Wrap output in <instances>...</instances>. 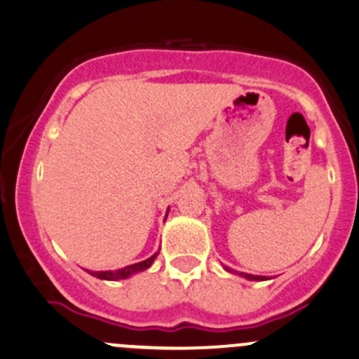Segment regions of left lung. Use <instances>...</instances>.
<instances>
[{"mask_svg":"<svg viewBox=\"0 0 359 359\" xmlns=\"http://www.w3.org/2000/svg\"><path fill=\"white\" fill-rule=\"evenodd\" d=\"M227 271H229V269H227ZM240 276H243V277H246V279H250V280H264V277H260V276H252V273H240Z\"/></svg>","mask_w":359,"mask_h":359,"instance_id":"1","label":"left lung"}]
</instances>
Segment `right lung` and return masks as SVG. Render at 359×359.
Instances as JSON below:
<instances>
[{
  "mask_svg": "<svg viewBox=\"0 0 359 359\" xmlns=\"http://www.w3.org/2000/svg\"><path fill=\"white\" fill-rule=\"evenodd\" d=\"M159 255V253H156V255H152L147 260L144 262H138V264H133V265H128V267L125 269H118V271H106V272H92V276L99 277V279H104V280H118V279H126L128 276H132V273H137V272H142L145 271V269H149L150 265H152V262L156 260V257Z\"/></svg>",
  "mask_w": 359,
  "mask_h": 359,
  "instance_id": "obj_1",
  "label": "right lung"
}]
</instances>
